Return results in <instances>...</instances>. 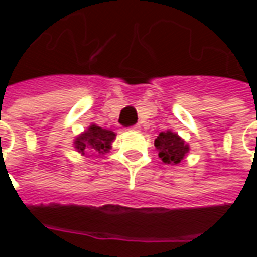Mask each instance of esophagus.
<instances>
[{"label":"esophagus","mask_w":257,"mask_h":257,"mask_svg":"<svg viewBox=\"0 0 257 257\" xmlns=\"http://www.w3.org/2000/svg\"><path fill=\"white\" fill-rule=\"evenodd\" d=\"M131 129H132V131H139L140 126L138 125V123H136V125H132V126H131Z\"/></svg>","instance_id":"obj_1"}]
</instances>
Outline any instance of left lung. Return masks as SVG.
<instances>
[{"label":"left lung","mask_w":257,"mask_h":257,"mask_svg":"<svg viewBox=\"0 0 257 257\" xmlns=\"http://www.w3.org/2000/svg\"><path fill=\"white\" fill-rule=\"evenodd\" d=\"M154 146L158 150V156L165 164H179L189 151V145L184 143L178 134L171 131L161 132L154 140Z\"/></svg>","instance_id":"obj_1"}]
</instances>
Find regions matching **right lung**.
<instances>
[{"label": "right lung", "instance_id": "add662e5", "mask_svg": "<svg viewBox=\"0 0 257 257\" xmlns=\"http://www.w3.org/2000/svg\"><path fill=\"white\" fill-rule=\"evenodd\" d=\"M114 138H115V134L112 131L92 125L85 134L75 139L74 145H75V149L82 154H85L86 150H93L95 153L103 154L110 150V145Z\"/></svg>", "mask_w": 257, "mask_h": 257}]
</instances>
